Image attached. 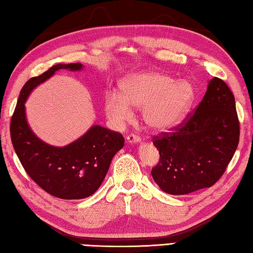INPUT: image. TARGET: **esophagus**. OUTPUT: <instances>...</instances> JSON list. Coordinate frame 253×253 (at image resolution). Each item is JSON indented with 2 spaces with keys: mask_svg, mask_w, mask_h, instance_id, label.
Here are the masks:
<instances>
[{
  "mask_svg": "<svg viewBox=\"0 0 253 253\" xmlns=\"http://www.w3.org/2000/svg\"><path fill=\"white\" fill-rule=\"evenodd\" d=\"M126 140H127L128 143H138V142L141 141V138L139 136L133 135V133H130V135L127 136Z\"/></svg>",
  "mask_w": 253,
  "mask_h": 253,
  "instance_id": "esophagus-1",
  "label": "esophagus"
}]
</instances>
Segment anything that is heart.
<instances>
[{
    "instance_id": "1",
    "label": "heart",
    "mask_w": 253,
    "mask_h": 253,
    "mask_svg": "<svg viewBox=\"0 0 253 253\" xmlns=\"http://www.w3.org/2000/svg\"><path fill=\"white\" fill-rule=\"evenodd\" d=\"M121 93L109 91L105 94L106 115L116 123H124L131 117V107L141 109L142 121L155 131L178 125L196 99L191 83L161 72L131 75L122 83Z\"/></svg>"
}]
</instances>
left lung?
<instances>
[{"label": "left lung", "instance_id": "1", "mask_svg": "<svg viewBox=\"0 0 253 253\" xmlns=\"http://www.w3.org/2000/svg\"><path fill=\"white\" fill-rule=\"evenodd\" d=\"M234 94L214 77L196 112L170 132L153 137L160 153L154 181L169 195H187L213 186L224 174L239 142Z\"/></svg>", "mask_w": 253, "mask_h": 253}]
</instances>
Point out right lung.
<instances>
[{"label":"right lung","mask_w":253,"mask_h":253,"mask_svg":"<svg viewBox=\"0 0 253 253\" xmlns=\"http://www.w3.org/2000/svg\"><path fill=\"white\" fill-rule=\"evenodd\" d=\"M58 69L82 71L83 64H57L25 84L10 120V138L26 173L38 186L60 199H84L98 190L125 140L122 133L99 125L65 147L50 146L35 135L27 123L25 102Z\"/></svg>","instance_id":"add662e5"}]
</instances>
